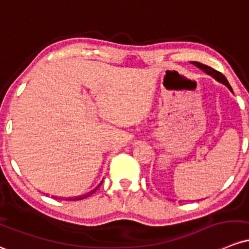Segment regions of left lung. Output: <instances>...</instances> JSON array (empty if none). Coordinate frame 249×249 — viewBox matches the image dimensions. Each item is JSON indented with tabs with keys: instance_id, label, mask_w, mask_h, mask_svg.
<instances>
[{
	"instance_id": "8db88e82",
	"label": "left lung",
	"mask_w": 249,
	"mask_h": 249,
	"mask_svg": "<svg viewBox=\"0 0 249 249\" xmlns=\"http://www.w3.org/2000/svg\"><path fill=\"white\" fill-rule=\"evenodd\" d=\"M191 63H192L193 65H196V67H197V68H199L200 70H203V71L206 72V74H208V75H211V76H213V78H216V80L218 81V82H221V83H223V85H226L227 87H228L229 89L231 90V87H230L229 82H228V81H227V78L224 77L223 74H221V72L217 71V70L213 69V68L208 67V65L201 64V63H199V62H191Z\"/></svg>"
}]
</instances>
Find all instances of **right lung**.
<instances>
[{"label":"right lung","mask_w":249,"mask_h":249,"mask_svg":"<svg viewBox=\"0 0 249 249\" xmlns=\"http://www.w3.org/2000/svg\"><path fill=\"white\" fill-rule=\"evenodd\" d=\"M91 193L93 192H90L89 195H91ZM89 195H87V196H85V197H78V198H72V199H69V200H80V199H83V198H86V197H88V196Z\"/></svg>","instance_id":"add662e5"}]
</instances>
